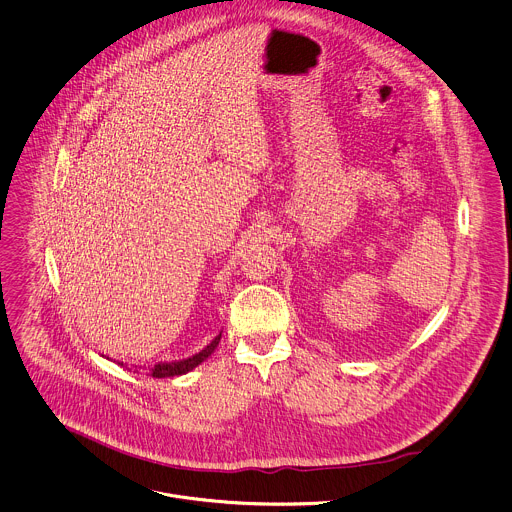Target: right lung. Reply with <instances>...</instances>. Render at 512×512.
<instances>
[{"mask_svg":"<svg viewBox=\"0 0 512 512\" xmlns=\"http://www.w3.org/2000/svg\"><path fill=\"white\" fill-rule=\"evenodd\" d=\"M221 341V335H217L201 353L189 357V359H183V361H177V363H159V365H153L149 369V375L155 377V379H165V377H177V375H185L189 373L191 369H195L197 365H201L219 345Z\"/></svg>","mask_w":512,"mask_h":512,"instance_id":"add662e5","label":"right lung"}]
</instances>
